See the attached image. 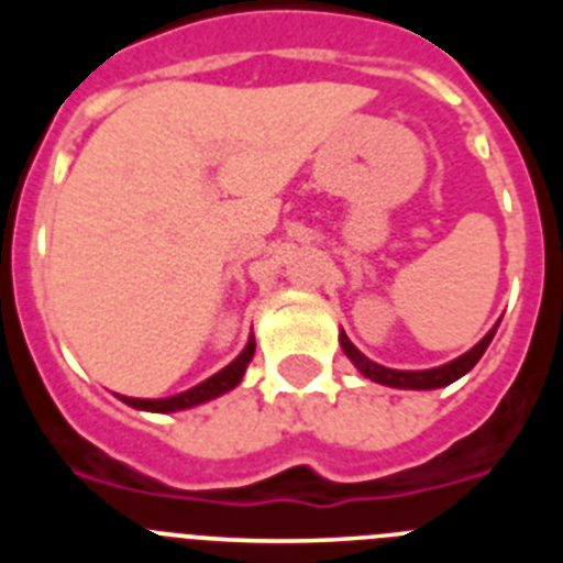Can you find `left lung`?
<instances>
[{"label":"left lung","mask_w":563,"mask_h":563,"mask_svg":"<svg viewBox=\"0 0 563 563\" xmlns=\"http://www.w3.org/2000/svg\"><path fill=\"white\" fill-rule=\"evenodd\" d=\"M496 327H499V321H496ZM496 327L487 332V335L482 338L476 346H471L465 355L454 357L451 363H442V366H434V369H417V372L415 369H389V366H380V363L369 361V357L363 355L355 343L346 338V332L343 330L338 332V341H341V350L346 352V357L355 363V369L361 372L363 377H369V380L383 383V386H391V389H442V386H449V383L460 380L462 375H467V372L474 369L476 363H479V357L485 355L487 346H490V341H494Z\"/></svg>","instance_id":"1"}]
</instances>
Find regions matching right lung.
<instances>
[{
	"mask_svg": "<svg viewBox=\"0 0 563 563\" xmlns=\"http://www.w3.org/2000/svg\"><path fill=\"white\" fill-rule=\"evenodd\" d=\"M253 352H256V341L253 335L247 338L245 350L239 352L231 363H228L225 369H220L217 375H211L208 380L197 383L194 389L180 391V395H172V397H157V400H148V397H121L126 406L132 409H141V411H157V415H168V411H186L194 409V406H200V402L213 400V397L225 395V391L236 389L239 383H242V375H245L247 363H251Z\"/></svg>",
	"mask_w": 563,
	"mask_h": 563,
	"instance_id": "obj_1",
	"label": "right lung"
}]
</instances>
